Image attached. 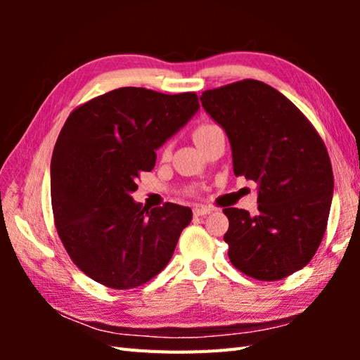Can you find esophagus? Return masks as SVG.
I'll list each match as a JSON object with an SVG mask.
<instances>
[{"instance_id":"esophagus-1","label":"esophagus","mask_w":360,"mask_h":360,"mask_svg":"<svg viewBox=\"0 0 360 360\" xmlns=\"http://www.w3.org/2000/svg\"><path fill=\"white\" fill-rule=\"evenodd\" d=\"M212 212V210L211 208H208V206H197V208L193 210V214L195 216H208V214H211Z\"/></svg>"}]
</instances>
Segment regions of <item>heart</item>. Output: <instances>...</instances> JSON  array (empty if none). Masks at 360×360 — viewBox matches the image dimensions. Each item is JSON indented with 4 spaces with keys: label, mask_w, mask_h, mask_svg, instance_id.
Masks as SVG:
<instances>
[{
    "label": "heart",
    "mask_w": 360,
    "mask_h": 360,
    "mask_svg": "<svg viewBox=\"0 0 360 360\" xmlns=\"http://www.w3.org/2000/svg\"><path fill=\"white\" fill-rule=\"evenodd\" d=\"M214 129H217V127H214V125H200V127H197V129H195V131H193V141L197 143V146H198Z\"/></svg>",
    "instance_id": "obj_1"
}]
</instances>
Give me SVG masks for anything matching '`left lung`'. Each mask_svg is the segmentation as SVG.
<instances>
[{"instance_id": "obj_1", "label": "left lung", "mask_w": 360, "mask_h": 360, "mask_svg": "<svg viewBox=\"0 0 360 360\" xmlns=\"http://www.w3.org/2000/svg\"><path fill=\"white\" fill-rule=\"evenodd\" d=\"M200 101L229 138L235 176L257 182L254 216L224 210L230 262L260 281L302 270L321 245L333 197L318 131L294 103L254 79L206 90Z\"/></svg>"}]
</instances>
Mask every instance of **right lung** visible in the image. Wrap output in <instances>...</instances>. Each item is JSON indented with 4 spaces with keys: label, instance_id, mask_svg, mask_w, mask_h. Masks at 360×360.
Wrapping results in <instances>:
<instances>
[{
    "label": "right lung",
    "instance_id": "add662e5",
    "mask_svg": "<svg viewBox=\"0 0 360 360\" xmlns=\"http://www.w3.org/2000/svg\"><path fill=\"white\" fill-rule=\"evenodd\" d=\"M200 109L192 92L165 95L120 87L79 106L53 148L51 195L56 227L75 265L111 289H131L172 259L192 210L176 203L146 210L136 181L155 150Z\"/></svg>",
    "mask_w": 360,
    "mask_h": 360
}]
</instances>
